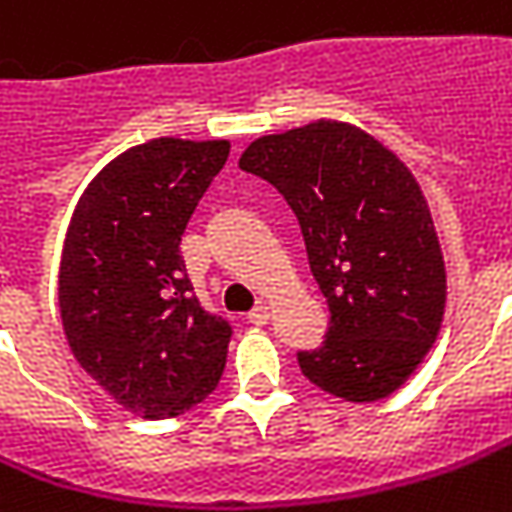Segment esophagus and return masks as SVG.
<instances>
[{
	"label": "esophagus",
	"instance_id": "1",
	"mask_svg": "<svg viewBox=\"0 0 512 512\" xmlns=\"http://www.w3.org/2000/svg\"><path fill=\"white\" fill-rule=\"evenodd\" d=\"M246 318H249V324L260 327V324H266V321H269V307H266V304H257L255 310H252Z\"/></svg>",
	"mask_w": 512,
	"mask_h": 512
}]
</instances>
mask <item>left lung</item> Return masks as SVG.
I'll use <instances>...</instances> for the list:
<instances>
[{
  "instance_id": "obj_1",
  "label": "left lung",
  "mask_w": 512,
  "mask_h": 512,
  "mask_svg": "<svg viewBox=\"0 0 512 512\" xmlns=\"http://www.w3.org/2000/svg\"><path fill=\"white\" fill-rule=\"evenodd\" d=\"M240 167L278 188L304 234L330 327L298 365L321 391L374 403L437 339L446 269L417 179L374 136L313 121L246 147Z\"/></svg>"
}]
</instances>
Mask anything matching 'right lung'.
<instances>
[{
  "instance_id": "add662e5",
  "label": "right lung",
  "mask_w": 512,
  "mask_h": 512,
  "mask_svg": "<svg viewBox=\"0 0 512 512\" xmlns=\"http://www.w3.org/2000/svg\"><path fill=\"white\" fill-rule=\"evenodd\" d=\"M228 141L153 138L89 182L60 260V318L80 368L147 420L199 406L226 368L231 324L208 313L179 252Z\"/></svg>"
}]
</instances>
